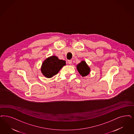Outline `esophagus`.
Masks as SVG:
<instances>
[{"label":"esophagus","instance_id":"esophagus-1","mask_svg":"<svg viewBox=\"0 0 134 134\" xmlns=\"http://www.w3.org/2000/svg\"><path fill=\"white\" fill-rule=\"evenodd\" d=\"M72 60H69L68 61V63L69 64H72Z\"/></svg>","mask_w":134,"mask_h":134}]
</instances>
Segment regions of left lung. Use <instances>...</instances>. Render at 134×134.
<instances>
[{
	"label": "left lung",
	"instance_id": "1",
	"mask_svg": "<svg viewBox=\"0 0 134 134\" xmlns=\"http://www.w3.org/2000/svg\"><path fill=\"white\" fill-rule=\"evenodd\" d=\"M77 69L82 77L87 76L90 74L91 69L85 61L83 60L76 66Z\"/></svg>",
	"mask_w": 134,
	"mask_h": 134
}]
</instances>
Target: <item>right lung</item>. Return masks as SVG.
Wrapping results in <instances>:
<instances>
[{
  "instance_id": "obj_1",
  "label": "right lung",
  "mask_w": 134,
  "mask_h": 134,
  "mask_svg": "<svg viewBox=\"0 0 134 134\" xmlns=\"http://www.w3.org/2000/svg\"><path fill=\"white\" fill-rule=\"evenodd\" d=\"M65 65V60H60L56 56H51L43 61L41 70L44 77L51 78L57 74Z\"/></svg>"
}]
</instances>
